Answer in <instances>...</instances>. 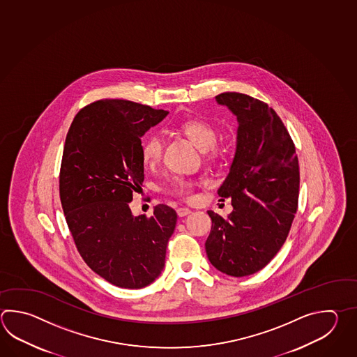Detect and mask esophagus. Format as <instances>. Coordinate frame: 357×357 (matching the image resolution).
<instances>
[{
    "label": "esophagus",
    "mask_w": 357,
    "mask_h": 357,
    "mask_svg": "<svg viewBox=\"0 0 357 357\" xmlns=\"http://www.w3.org/2000/svg\"><path fill=\"white\" fill-rule=\"evenodd\" d=\"M176 213H178V216H179V218H184V216L190 215V208H187V207H179V208L176 210Z\"/></svg>",
    "instance_id": "obj_1"
}]
</instances>
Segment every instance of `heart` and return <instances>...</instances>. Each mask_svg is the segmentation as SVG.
Returning a JSON list of instances; mask_svg holds the SVG:
<instances>
[{"label":"heart","mask_w":357,"mask_h":357,"mask_svg":"<svg viewBox=\"0 0 357 357\" xmlns=\"http://www.w3.org/2000/svg\"><path fill=\"white\" fill-rule=\"evenodd\" d=\"M181 131L195 144V145L211 155L218 153V147L216 146L218 131L215 126L210 122H206L202 119H190L181 124ZM164 149V139L158 133L149 135L142 145H141V155L142 160L147 167H153L158 161L160 160ZM196 183L183 176H176L170 183V192L176 196L188 197L195 188Z\"/></svg>","instance_id":"heart-1"}]
</instances>
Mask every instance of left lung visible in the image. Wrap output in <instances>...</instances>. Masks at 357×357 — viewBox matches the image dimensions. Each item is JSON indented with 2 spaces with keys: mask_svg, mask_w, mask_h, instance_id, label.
Returning <instances> with one entry per match:
<instances>
[{
  "mask_svg": "<svg viewBox=\"0 0 357 357\" xmlns=\"http://www.w3.org/2000/svg\"><path fill=\"white\" fill-rule=\"evenodd\" d=\"M216 102L236 116V149L218 196L231 198L227 218L212 220L206 241L208 261L233 277L266 267L284 245L298 210L300 173L295 146L282 121L266 102L241 93Z\"/></svg>",
  "mask_w": 357,
  "mask_h": 357,
  "instance_id": "8db88e82",
  "label": "left lung"
}]
</instances>
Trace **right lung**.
Returning <instances> with one entry per match:
<instances>
[{
    "label": "right lung",
    "instance_id": "add662e5",
    "mask_svg": "<svg viewBox=\"0 0 357 357\" xmlns=\"http://www.w3.org/2000/svg\"><path fill=\"white\" fill-rule=\"evenodd\" d=\"M167 110L105 99L73 118L66 137L59 197L82 259L110 284L142 289L160 276L176 212L167 204L153 216H133L130 202L144 183L141 137Z\"/></svg>",
    "mask_w": 357,
    "mask_h": 357
}]
</instances>
